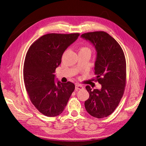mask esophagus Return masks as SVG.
Masks as SVG:
<instances>
[{"label": "esophagus", "instance_id": "1", "mask_svg": "<svg viewBox=\"0 0 146 146\" xmlns=\"http://www.w3.org/2000/svg\"><path fill=\"white\" fill-rule=\"evenodd\" d=\"M83 88V86L79 84H76L75 85V90H82Z\"/></svg>", "mask_w": 146, "mask_h": 146}]
</instances>
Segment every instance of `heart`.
Segmentation results:
<instances>
[{
    "label": "heart",
    "instance_id": "1",
    "mask_svg": "<svg viewBox=\"0 0 146 146\" xmlns=\"http://www.w3.org/2000/svg\"><path fill=\"white\" fill-rule=\"evenodd\" d=\"M79 52H88V53H91V49L88 47L86 46H83V47L80 48L79 49Z\"/></svg>",
    "mask_w": 146,
    "mask_h": 146
}]
</instances>
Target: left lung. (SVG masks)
<instances>
[{
  "mask_svg": "<svg viewBox=\"0 0 146 146\" xmlns=\"http://www.w3.org/2000/svg\"><path fill=\"white\" fill-rule=\"evenodd\" d=\"M82 38L92 43L97 52L95 62L96 79L101 88L86 86L90 94L85 107L92 116L102 119L113 112L124 92L126 61L119 43L108 33L96 31L83 34Z\"/></svg>",
  "mask_w": 146,
  "mask_h": 146,
  "instance_id": "8db88e82",
  "label": "left lung"
}]
</instances>
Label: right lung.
<instances>
[{
	"mask_svg": "<svg viewBox=\"0 0 146 146\" xmlns=\"http://www.w3.org/2000/svg\"><path fill=\"white\" fill-rule=\"evenodd\" d=\"M79 33H51L33 43L26 55L23 78L32 104L47 117L61 114L66 107L75 85L55 82V70L64 51L78 39Z\"/></svg>",
	"mask_w": 146,
	"mask_h": 146,
	"instance_id": "obj_1",
	"label": "right lung"
}]
</instances>
